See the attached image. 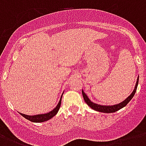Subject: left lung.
<instances>
[{"mask_svg": "<svg viewBox=\"0 0 146 146\" xmlns=\"http://www.w3.org/2000/svg\"><path fill=\"white\" fill-rule=\"evenodd\" d=\"M138 82L139 77L137 78V80H136V86H135V88H134L133 91L132 92V93L130 94L126 99L123 100L122 102H120L119 104H114V105H102V104H96V103H94V102H92L91 100L89 99V97L87 96L86 94L85 93L83 90H82V96H83V98H84L86 103L92 109H93L95 111L102 112V113H113V112H116V111H119L120 109L124 108V107L131 101V99L134 96L135 93H136V89H137V86H138Z\"/></svg>", "mask_w": 146, "mask_h": 146, "instance_id": "obj_1", "label": "left lung"}]
</instances>
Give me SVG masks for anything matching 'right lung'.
Segmentation results:
<instances>
[{
	"label": "right lung",
	"instance_id": "1",
	"mask_svg": "<svg viewBox=\"0 0 146 146\" xmlns=\"http://www.w3.org/2000/svg\"><path fill=\"white\" fill-rule=\"evenodd\" d=\"M62 96H63V94H62ZM62 96L61 97H60V99L57 106L55 107L52 111H50V112H48V113H42V114H35V115H27V114H24V113H20L23 117H25L26 119H27V120H30L32 122L42 123L44 122V121H47V120L51 119L53 117H54V116L57 114V112H58V111H59L60 107V104H61Z\"/></svg>",
	"mask_w": 146,
	"mask_h": 146
}]
</instances>
